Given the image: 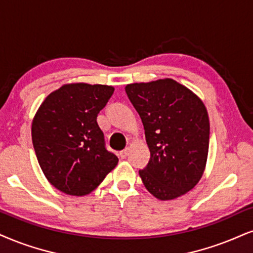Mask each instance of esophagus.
Masks as SVG:
<instances>
[{
    "instance_id": "esophagus-1",
    "label": "esophagus",
    "mask_w": 253,
    "mask_h": 253,
    "mask_svg": "<svg viewBox=\"0 0 253 253\" xmlns=\"http://www.w3.org/2000/svg\"><path fill=\"white\" fill-rule=\"evenodd\" d=\"M129 152H130V149L129 148H126V149H124L123 151H121L120 154H118V156H120L121 158H126L127 155H129Z\"/></svg>"
}]
</instances>
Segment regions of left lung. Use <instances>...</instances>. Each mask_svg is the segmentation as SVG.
<instances>
[{
    "label": "left lung",
    "instance_id": "left-lung-1",
    "mask_svg": "<svg viewBox=\"0 0 253 253\" xmlns=\"http://www.w3.org/2000/svg\"><path fill=\"white\" fill-rule=\"evenodd\" d=\"M126 91L150 150L148 165L139 170L145 189L160 201L185 195L207 167L210 122L204 103L172 79L127 84Z\"/></svg>",
    "mask_w": 253,
    "mask_h": 253
}]
</instances>
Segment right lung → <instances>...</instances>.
<instances>
[{"label": "right lung", "mask_w": 253, "mask_h": 253, "mask_svg": "<svg viewBox=\"0 0 253 253\" xmlns=\"http://www.w3.org/2000/svg\"><path fill=\"white\" fill-rule=\"evenodd\" d=\"M111 85L67 83L49 93L31 123V138L48 182L65 195L85 196L116 167L105 150L98 112L114 93Z\"/></svg>", "instance_id": "obj_1"}]
</instances>
